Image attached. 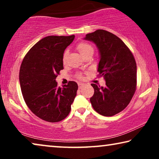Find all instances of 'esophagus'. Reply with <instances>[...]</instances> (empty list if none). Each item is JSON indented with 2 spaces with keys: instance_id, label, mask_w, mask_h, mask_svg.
Masks as SVG:
<instances>
[{
  "instance_id": "1",
  "label": "esophagus",
  "mask_w": 159,
  "mask_h": 159,
  "mask_svg": "<svg viewBox=\"0 0 159 159\" xmlns=\"http://www.w3.org/2000/svg\"><path fill=\"white\" fill-rule=\"evenodd\" d=\"M84 85V83H82V82H79V83H78V87H79L80 89L82 88Z\"/></svg>"
}]
</instances>
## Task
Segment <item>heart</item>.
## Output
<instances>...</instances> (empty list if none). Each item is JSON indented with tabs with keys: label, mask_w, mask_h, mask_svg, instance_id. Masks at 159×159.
<instances>
[{
	"label": "heart",
	"mask_w": 159,
	"mask_h": 159,
	"mask_svg": "<svg viewBox=\"0 0 159 159\" xmlns=\"http://www.w3.org/2000/svg\"><path fill=\"white\" fill-rule=\"evenodd\" d=\"M77 48L78 51H79V52L80 53V54L82 55V57H83L84 56L87 55V54H88V53H93V51H94L93 47L88 43H84V42L80 43L77 45ZM67 55H68V51H66L64 52V56H63V61H66ZM78 77H82V76L79 75H78Z\"/></svg>",
	"instance_id": "1"
}]
</instances>
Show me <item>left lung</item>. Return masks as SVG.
<instances>
[{"mask_svg":"<svg viewBox=\"0 0 159 159\" xmlns=\"http://www.w3.org/2000/svg\"><path fill=\"white\" fill-rule=\"evenodd\" d=\"M84 40L96 45L100 55L98 71L106 81L105 87L91 84L94 94L90 103L99 114L114 116L127 107L135 92V60L125 43L111 32L98 30L87 34Z\"/></svg>","mask_w":159,"mask_h":159,"instance_id":"obj_1","label":"left lung"}]
</instances>
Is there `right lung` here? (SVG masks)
Wrapping results in <instances>:
<instances>
[{
  "label": "right lung",
  "mask_w": 159,
  "mask_h": 159,
  "mask_svg": "<svg viewBox=\"0 0 159 159\" xmlns=\"http://www.w3.org/2000/svg\"><path fill=\"white\" fill-rule=\"evenodd\" d=\"M75 35L47 36L31 48L19 71L23 98L31 111L49 122H58L68 116L77 95V82L69 81L63 88L56 78L64 69L63 56Z\"/></svg>",
  "instance_id": "right-lung-1"
}]
</instances>
